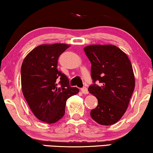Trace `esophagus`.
<instances>
[{"label":"esophagus","instance_id":"34e87169","mask_svg":"<svg viewBox=\"0 0 153 153\" xmlns=\"http://www.w3.org/2000/svg\"><path fill=\"white\" fill-rule=\"evenodd\" d=\"M81 91H82V93H83V94H88V88H86V87H83V88H81Z\"/></svg>","mask_w":153,"mask_h":153}]
</instances>
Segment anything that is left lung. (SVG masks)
Masks as SVG:
<instances>
[{
    "mask_svg": "<svg viewBox=\"0 0 153 153\" xmlns=\"http://www.w3.org/2000/svg\"><path fill=\"white\" fill-rule=\"evenodd\" d=\"M84 51L91 62L93 82L88 91L98 103L91 116L102 126L115 124L126 113L135 88L131 62L126 53L113 45H91Z\"/></svg>",
    "mask_w": 153,
    "mask_h": 153,
    "instance_id": "1",
    "label": "left lung"
}]
</instances>
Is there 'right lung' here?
Segmentation results:
<instances>
[{
    "label": "right lung",
    "instance_id": "add662e5",
    "mask_svg": "<svg viewBox=\"0 0 153 153\" xmlns=\"http://www.w3.org/2000/svg\"><path fill=\"white\" fill-rule=\"evenodd\" d=\"M71 45H40L31 51L21 65L23 94L37 118L54 123L65 115L66 100L78 93L67 76L58 71L59 56Z\"/></svg>",
    "mask_w": 153,
    "mask_h": 153
}]
</instances>
